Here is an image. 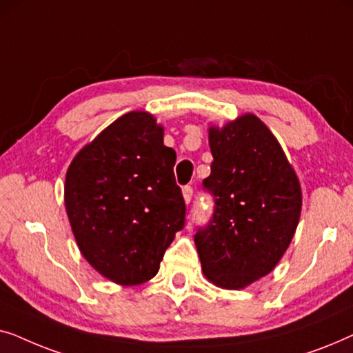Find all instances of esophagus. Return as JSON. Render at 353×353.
<instances>
[{
  "label": "esophagus",
  "mask_w": 353,
  "mask_h": 353,
  "mask_svg": "<svg viewBox=\"0 0 353 353\" xmlns=\"http://www.w3.org/2000/svg\"><path fill=\"white\" fill-rule=\"evenodd\" d=\"M183 197H185L186 204H190L191 197H192V188H191V186H185V188H183Z\"/></svg>",
  "instance_id": "34e87169"
}]
</instances>
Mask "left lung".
<instances>
[{
	"instance_id": "1",
	"label": "left lung",
	"mask_w": 353,
	"mask_h": 353,
	"mask_svg": "<svg viewBox=\"0 0 353 353\" xmlns=\"http://www.w3.org/2000/svg\"><path fill=\"white\" fill-rule=\"evenodd\" d=\"M214 162L202 181L214 215L194 243L202 272L215 286L243 289L276 267L296 233L302 207L299 178L262 120L245 114L209 128Z\"/></svg>"
}]
</instances>
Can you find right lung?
I'll return each instance as SVG.
<instances>
[{
    "label": "right lung",
    "mask_w": 353,
    "mask_h": 353,
    "mask_svg": "<svg viewBox=\"0 0 353 353\" xmlns=\"http://www.w3.org/2000/svg\"><path fill=\"white\" fill-rule=\"evenodd\" d=\"M176 154L163 144L151 114L134 110L77 154L64 201L80 252L96 272L122 286L154 278L186 205L173 175Z\"/></svg>",
    "instance_id": "add662e5"
}]
</instances>
